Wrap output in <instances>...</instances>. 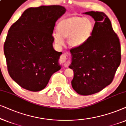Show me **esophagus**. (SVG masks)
I'll return each mask as SVG.
<instances>
[{
	"mask_svg": "<svg viewBox=\"0 0 126 126\" xmlns=\"http://www.w3.org/2000/svg\"><path fill=\"white\" fill-rule=\"evenodd\" d=\"M60 61L61 63L63 64L65 67L68 66V65L70 64V61L67 58L66 55L65 54L62 55L61 56H60Z\"/></svg>",
	"mask_w": 126,
	"mask_h": 126,
	"instance_id": "1",
	"label": "esophagus"
}]
</instances>
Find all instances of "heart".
<instances>
[{
  "mask_svg": "<svg viewBox=\"0 0 126 126\" xmlns=\"http://www.w3.org/2000/svg\"><path fill=\"white\" fill-rule=\"evenodd\" d=\"M94 23L89 18L73 16L63 18L57 25L58 32L53 34L55 43L61 46L63 38L70 47L79 48L85 44L91 38Z\"/></svg>",
  "mask_w": 126,
  "mask_h": 126,
  "instance_id": "b5f03b06",
  "label": "heart"
}]
</instances>
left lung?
I'll return each mask as SVG.
<instances>
[{
	"mask_svg": "<svg viewBox=\"0 0 126 126\" xmlns=\"http://www.w3.org/2000/svg\"><path fill=\"white\" fill-rule=\"evenodd\" d=\"M83 14L95 21L91 38L79 48L70 50L73 70V89L79 94L98 93L112 82L121 62L120 41L110 20L103 12L88 11Z\"/></svg>",
	"mask_w": 126,
	"mask_h": 126,
	"instance_id": "left-lung-1",
	"label": "left lung"
}]
</instances>
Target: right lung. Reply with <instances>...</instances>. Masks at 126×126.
Here are the masks:
<instances>
[{"mask_svg":"<svg viewBox=\"0 0 126 126\" xmlns=\"http://www.w3.org/2000/svg\"><path fill=\"white\" fill-rule=\"evenodd\" d=\"M60 6H42L25 10L8 30L4 45L10 76L22 88L43 90L61 68L62 52L53 47L56 22L66 13Z\"/></svg>","mask_w":126,"mask_h":126,"instance_id":"add662e5","label":"right lung"}]
</instances>
